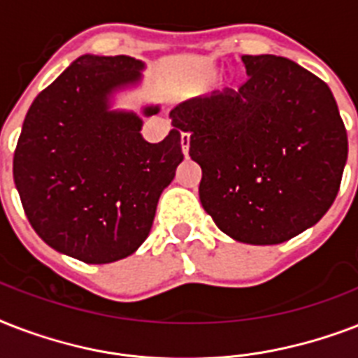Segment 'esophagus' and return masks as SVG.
Returning <instances> with one entry per match:
<instances>
[{
  "label": "esophagus",
  "instance_id": "esophagus-1",
  "mask_svg": "<svg viewBox=\"0 0 358 358\" xmlns=\"http://www.w3.org/2000/svg\"><path fill=\"white\" fill-rule=\"evenodd\" d=\"M189 141L191 135L187 131H182L180 135V143H182V152H184V156H187V152H189Z\"/></svg>",
  "mask_w": 358,
  "mask_h": 358
}]
</instances>
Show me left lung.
Wrapping results in <instances>:
<instances>
[{"label": "left lung", "mask_w": 358, "mask_h": 358, "mask_svg": "<svg viewBox=\"0 0 358 358\" xmlns=\"http://www.w3.org/2000/svg\"><path fill=\"white\" fill-rule=\"evenodd\" d=\"M247 81L171 111L202 169V208L230 238L277 245L338 195L348 134L325 81L277 55H241Z\"/></svg>", "instance_id": "1"}]
</instances>
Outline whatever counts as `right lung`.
<instances>
[{
    "label": "right lung",
    "mask_w": 358,
    "mask_h": 358,
    "mask_svg": "<svg viewBox=\"0 0 358 358\" xmlns=\"http://www.w3.org/2000/svg\"><path fill=\"white\" fill-rule=\"evenodd\" d=\"M141 69L128 55H81L31 103L16 143L14 184L31 227L85 264L137 250L184 159L178 128L152 145L137 115L108 109L111 91L139 81Z\"/></svg>",
    "instance_id": "right-lung-1"
}]
</instances>
